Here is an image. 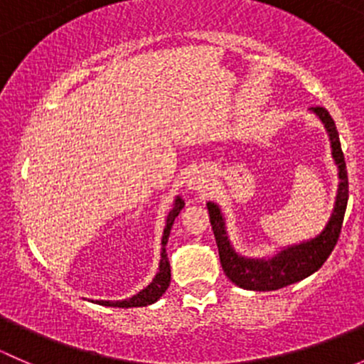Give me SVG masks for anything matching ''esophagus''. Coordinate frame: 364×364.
I'll list each match as a JSON object with an SVG mask.
<instances>
[{
    "label": "esophagus",
    "mask_w": 364,
    "mask_h": 364,
    "mask_svg": "<svg viewBox=\"0 0 364 364\" xmlns=\"http://www.w3.org/2000/svg\"><path fill=\"white\" fill-rule=\"evenodd\" d=\"M204 176H196V178H192V185L196 186L197 190H200V188H204Z\"/></svg>",
    "instance_id": "obj_1"
}]
</instances>
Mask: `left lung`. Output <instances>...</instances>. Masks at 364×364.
<instances>
[{
	"label": "left lung",
	"mask_w": 364,
	"mask_h": 364,
	"mask_svg": "<svg viewBox=\"0 0 364 364\" xmlns=\"http://www.w3.org/2000/svg\"><path fill=\"white\" fill-rule=\"evenodd\" d=\"M311 111L321 117L324 127L328 128L329 139H331L333 159H335L340 171V188L331 220L315 240L287 248V250L274 255L273 259H245V257L237 255L229 245L225 234V223H223L222 215H220V209L213 203H208L209 222H211L216 247H218L220 264H222L229 280L236 284L237 287L248 289V291H278V289L296 284V282L315 273L328 260L333 248L338 243L341 223H343L348 200L347 165H345L338 130H336L331 114L326 111L324 107H318V105L311 107Z\"/></svg>",
	"instance_id": "1"
}]
</instances>
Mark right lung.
I'll list each match as a JSON object with an SVG mask.
<instances>
[{"mask_svg":"<svg viewBox=\"0 0 364 364\" xmlns=\"http://www.w3.org/2000/svg\"><path fill=\"white\" fill-rule=\"evenodd\" d=\"M183 205H185V200L179 199L178 197L174 203V208L171 209V213H168V216H167V225H165L164 237H161V245H164V248H161L160 271H159V274L155 277V280H153L151 284L144 289V291H141L137 296L130 297V299H127V301H98V303L104 304V306L134 308V306H146V304H151V303H155V301L160 299V296L167 291L168 284H171V264H168L167 252H165V245H167L172 223H174L176 216L179 215V211L183 209Z\"/></svg>","mask_w":364,"mask_h":364,"instance_id":"1","label":"right lung"}]
</instances>
